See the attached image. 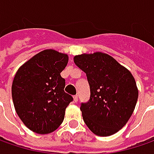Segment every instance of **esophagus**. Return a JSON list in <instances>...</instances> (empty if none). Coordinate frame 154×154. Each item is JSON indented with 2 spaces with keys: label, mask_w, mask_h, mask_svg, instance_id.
I'll list each match as a JSON object with an SVG mask.
<instances>
[{
  "label": "esophagus",
  "mask_w": 154,
  "mask_h": 154,
  "mask_svg": "<svg viewBox=\"0 0 154 154\" xmlns=\"http://www.w3.org/2000/svg\"><path fill=\"white\" fill-rule=\"evenodd\" d=\"M73 98H74V102H75V103H77V101H78V97H77V96H74V97H73Z\"/></svg>",
  "instance_id": "1"
}]
</instances>
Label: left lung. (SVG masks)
Returning a JSON list of instances; mask_svg holds the SVG:
<instances>
[{
    "label": "left lung",
    "mask_w": 154,
    "mask_h": 154,
    "mask_svg": "<svg viewBox=\"0 0 154 154\" xmlns=\"http://www.w3.org/2000/svg\"><path fill=\"white\" fill-rule=\"evenodd\" d=\"M74 63L86 74L91 89L90 100L80 106L86 125L97 136L118 132L131 118L138 100L133 76L102 52L75 56Z\"/></svg>",
    "instance_id": "left-lung-1"
}]
</instances>
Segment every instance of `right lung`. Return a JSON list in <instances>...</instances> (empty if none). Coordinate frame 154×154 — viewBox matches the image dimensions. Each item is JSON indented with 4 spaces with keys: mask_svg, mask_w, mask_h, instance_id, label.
Segmentation results:
<instances>
[{
    "mask_svg": "<svg viewBox=\"0 0 154 154\" xmlns=\"http://www.w3.org/2000/svg\"><path fill=\"white\" fill-rule=\"evenodd\" d=\"M68 61L66 54L42 50L23 64L14 76V109L23 124L34 132L50 133L63 121L65 109L73 100L64 92L65 80L60 75Z\"/></svg>",
    "mask_w": 154,
    "mask_h": 154,
    "instance_id": "1",
    "label": "right lung"
}]
</instances>
